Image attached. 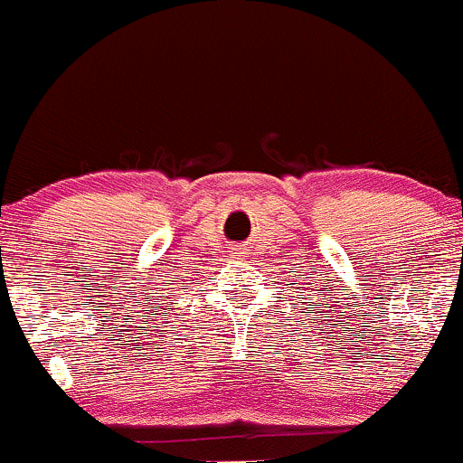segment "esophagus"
<instances>
[{
  "label": "esophagus",
  "mask_w": 463,
  "mask_h": 463,
  "mask_svg": "<svg viewBox=\"0 0 463 463\" xmlns=\"http://www.w3.org/2000/svg\"><path fill=\"white\" fill-rule=\"evenodd\" d=\"M236 254H238V256L245 254V247H236Z\"/></svg>",
  "instance_id": "obj_1"
}]
</instances>
